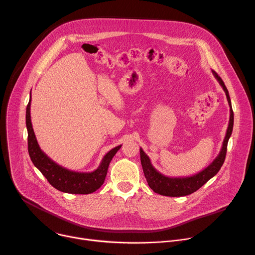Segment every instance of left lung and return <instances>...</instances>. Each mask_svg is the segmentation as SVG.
Masks as SVG:
<instances>
[{"label": "left lung", "mask_w": 255, "mask_h": 255, "mask_svg": "<svg viewBox=\"0 0 255 255\" xmlns=\"http://www.w3.org/2000/svg\"><path fill=\"white\" fill-rule=\"evenodd\" d=\"M212 74L214 75L215 79L218 81L220 86L223 87L224 91L226 92L228 103L230 106V122L227 129L226 137L223 142L222 149H220L219 154L215 158V160L208 167H206L204 170L200 171L199 173L189 177H168L161 174L159 171H157V169L151 165L148 156L140 147L139 149L140 161H141V166H142L144 176L146 178L149 188L157 194H160L162 196H167V197H182V196L191 195L197 190H199L202 185H204L210 178H212L219 171V169L222 168L225 162L228 142L233 132L234 113L232 109L229 91L226 87L224 81L214 71H212Z\"/></svg>", "instance_id": "1"}]
</instances>
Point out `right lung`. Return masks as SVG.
Here are the masks:
<instances>
[{
	"label": "right lung",
	"mask_w": 255,
	"mask_h": 255,
	"mask_svg": "<svg viewBox=\"0 0 255 255\" xmlns=\"http://www.w3.org/2000/svg\"><path fill=\"white\" fill-rule=\"evenodd\" d=\"M30 100L31 96L26 107L25 123L27 129L28 154L33 165L47 178L49 183L60 192L85 195L91 194L98 190L105 182L112 159L122 145H118L111 149L101 160L96 170L92 172H77L69 170L51 160L39 146L30 120Z\"/></svg>",
	"instance_id": "add662e5"
}]
</instances>
